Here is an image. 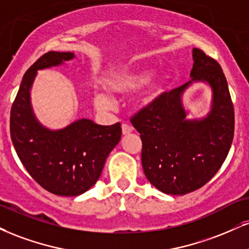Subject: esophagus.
I'll list each match as a JSON object with an SVG mask.
<instances>
[{
	"instance_id": "obj_1",
	"label": "esophagus",
	"mask_w": 249,
	"mask_h": 249,
	"mask_svg": "<svg viewBox=\"0 0 249 249\" xmlns=\"http://www.w3.org/2000/svg\"><path fill=\"white\" fill-rule=\"evenodd\" d=\"M122 131H123V134H128V133L132 132L133 127L131 126V125L126 124V123H124V124L122 125Z\"/></svg>"
}]
</instances>
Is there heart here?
I'll return each instance as SVG.
<instances>
[{
	"label": "heart",
	"instance_id": "obj_1",
	"mask_svg": "<svg viewBox=\"0 0 249 249\" xmlns=\"http://www.w3.org/2000/svg\"><path fill=\"white\" fill-rule=\"evenodd\" d=\"M152 73L153 71L146 67H137L133 70L122 71L107 80L106 87L107 91L111 94H128L145 85L151 77ZM164 83L166 82H164L163 77H158L148 83L147 88L142 91V97H140L142 106H149L160 97V95L163 92ZM94 102L98 109H107L111 106V98L104 94H96Z\"/></svg>",
	"mask_w": 249,
	"mask_h": 249
}]
</instances>
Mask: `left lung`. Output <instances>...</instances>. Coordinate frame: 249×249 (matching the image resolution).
Returning a JSON list of instances; mask_svg holds the SVG:
<instances>
[{
    "instance_id": "left-lung-1",
    "label": "left lung",
    "mask_w": 249,
    "mask_h": 249,
    "mask_svg": "<svg viewBox=\"0 0 249 249\" xmlns=\"http://www.w3.org/2000/svg\"><path fill=\"white\" fill-rule=\"evenodd\" d=\"M193 80L164 92L131 117L142 142L146 178L168 195H185L208 183L229 154L234 136V107L220 65L202 50H193ZM193 80L213 89V107L205 119L185 118L181 94Z\"/></svg>"
}]
</instances>
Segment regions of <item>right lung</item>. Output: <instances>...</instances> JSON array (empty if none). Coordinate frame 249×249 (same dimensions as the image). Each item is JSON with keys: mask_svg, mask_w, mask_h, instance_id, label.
Wrapping results in <instances>:
<instances>
[{"mask_svg": "<svg viewBox=\"0 0 249 249\" xmlns=\"http://www.w3.org/2000/svg\"><path fill=\"white\" fill-rule=\"evenodd\" d=\"M73 58L71 52L54 51L41 55L24 74L10 112V136L20 162L40 187L58 196H79L90 189L122 137L121 123L102 126L79 119L51 131L36 119L30 89L37 71Z\"/></svg>", "mask_w": 249, "mask_h": 249, "instance_id": "add662e5", "label": "right lung"}]
</instances>
